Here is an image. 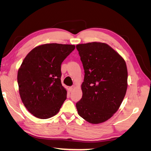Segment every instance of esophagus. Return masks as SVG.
Returning <instances> with one entry per match:
<instances>
[{"label":"esophagus","mask_w":151,"mask_h":151,"mask_svg":"<svg viewBox=\"0 0 151 151\" xmlns=\"http://www.w3.org/2000/svg\"><path fill=\"white\" fill-rule=\"evenodd\" d=\"M74 86H72L69 87V88H68V90H69L70 92H71V91H72L73 89H74Z\"/></svg>","instance_id":"34e87169"}]
</instances>
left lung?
<instances>
[{
	"label": "left lung",
	"instance_id": "obj_1",
	"mask_svg": "<svg viewBox=\"0 0 151 151\" xmlns=\"http://www.w3.org/2000/svg\"><path fill=\"white\" fill-rule=\"evenodd\" d=\"M84 70L83 96L76 103L80 116L93 124L104 122L116 113L127 89L126 63L106 43L76 45Z\"/></svg>",
	"mask_w": 151,
	"mask_h": 151
}]
</instances>
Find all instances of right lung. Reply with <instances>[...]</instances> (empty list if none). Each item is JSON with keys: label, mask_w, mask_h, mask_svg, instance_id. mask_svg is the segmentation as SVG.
<instances>
[{"label": "right lung", "mask_w": 151, "mask_h": 151, "mask_svg": "<svg viewBox=\"0 0 151 151\" xmlns=\"http://www.w3.org/2000/svg\"><path fill=\"white\" fill-rule=\"evenodd\" d=\"M72 45L50 43L35 48L27 55L17 73L22 103L40 119L59 111L67 98L61 83V64L73 50Z\"/></svg>", "instance_id": "obj_1"}]
</instances>
